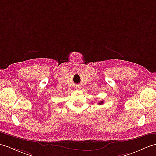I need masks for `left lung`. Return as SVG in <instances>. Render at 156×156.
<instances>
[{"mask_svg": "<svg viewBox=\"0 0 156 156\" xmlns=\"http://www.w3.org/2000/svg\"><path fill=\"white\" fill-rule=\"evenodd\" d=\"M102 104H103V101H101L99 103H98V105H102Z\"/></svg>", "mask_w": 156, "mask_h": 156, "instance_id": "left-lung-1", "label": "left lung"}]
</instances>
